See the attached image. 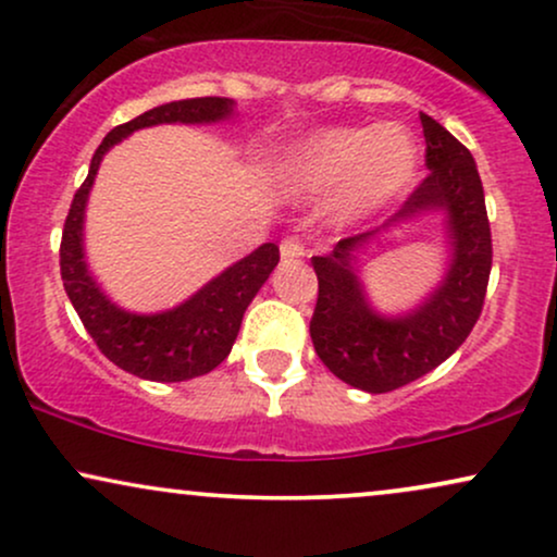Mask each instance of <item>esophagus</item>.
I'll return each instance as SVG.
<instances>
[{
	"instance_id": "obj_1",
	"label": "esophagus",
	"mask_w": 557,
	"mask_h": 557,
	"mask_svg": "<svg viewBox=\"0 0 557 557\" xmlns=\"http://www.w3.org/2000/svg\"><path fill=\"white\" fill-rule=\"evenodd\" d=\"M281 258L284 260H297L307 256V243L299 235H289L281 239Z\"/></svg>"
}]
</instances>
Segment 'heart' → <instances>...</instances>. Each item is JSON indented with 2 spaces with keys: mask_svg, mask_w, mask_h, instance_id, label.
Returning a JSON list of instances; mask_svg holds the SVG:
<instances>
[{
  "mask_svg": "<svg viewBox=\"0 0 557 557\" xmlns=\"http://www.w3.org/2000/svg\"><path fill=\"white\" fill-rule=\"evenodd\" d=\"M418 144L408 128H331L289 157L286 175L307 190L343 185L346 214H369L400 196L416 177Z\"/></svg>",
  "mask_w": 557,
  "mask_h": 557,
  "instance_id": "1",
  "label": "heart"
}]
</instances>
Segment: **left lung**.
I'll list each match as a JSON object with an SVG mask.
<instances>
[{"label": "left lung", "instance_id": "1", "mask_svg": "<svg viewBox=\"0 0 557 557\" xmlns=\"http://www.w3.org/2000/svg\"><path fill=\"white\" fill-rule=\"evenodd\" d=\"M421 123L429 175L384 226L425 209L449 214L455 260L434 297L400 320L369 310L354 250L380 230L341 239L331 256L312 258L318 273V305L310 320L314 351L338 380L374 395L410 384L449 359L475 327L488 292L493 243L475 160L431 115L423 113Z\"/></svg>", "mask_w": 557, "mask_h": 557}]
</instances>
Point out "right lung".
Returning a JSON list of instances; mask_svg holds the SVG:
<instances>
[{"label": "right lung", "instance_id": "right-lung-1", "mask_svg": "<svg viewBox=\"0 0 557 557\" xmlns=\"http://www.w3.org/2000/svg\"><path fill=\"white\" fill-rule=\"evenodd\" d=\"M232 113L226 98H188L157 106L152 111L121 123L95 149L85 183L69 206L61 232L59 265L64 289L77 310L85 331L102 354L123 372L152 382H185L209 374L232 351L243 314L265 278L278 263V245L265 243L256 252L226 268L185 305L162 314H132L115 307L89 276L82 252V219L102 154L136 128L157 123H211Z\"/></svg>", "mask_w": 557, "mask_h": 557}]
</instances>
